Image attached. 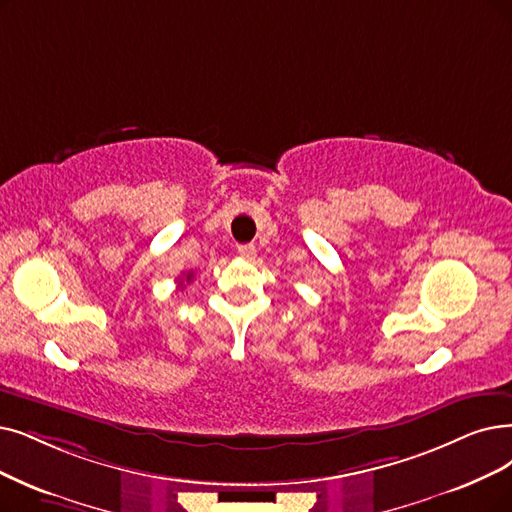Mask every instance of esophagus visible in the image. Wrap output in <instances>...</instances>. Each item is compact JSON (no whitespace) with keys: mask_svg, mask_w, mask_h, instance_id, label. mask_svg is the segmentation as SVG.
Returning <instances> with one entry per match:
<instances>
[{"mask_svg":"<svg viewBox=\"0 0 512 512\" xmlns=\"http://www.w3.org/2000/svg\"><path fill=\"white\" fill-rule=\"evenodd\" d=\"M237 254H239L243 260H254V258H256V248H254V245H239Z\"/></svg>","mask_w":512,"mask_h":512,"instance_id":"esophagus-1","label":"esophagus"}]
</instances>
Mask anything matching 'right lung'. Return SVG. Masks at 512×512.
I'll return each mask as SVG.
<instances>
[{
	"label": "right lung",
	"instance_id": "right-lung-1",
	"mask_svg": "<svg viewBox=\"0 0 512 512\" xmlns=\"http://www.w3.org/2000/svg\"><path fill=\"white\" fill-rule=\"evenodd\" d=\"M191 279H193V273H187V277H182V279H180V288H182V281H187V283H189Z\"/></svg>",
	"mask_w": 512,
	"mask_h": 512
}]
</instances>
